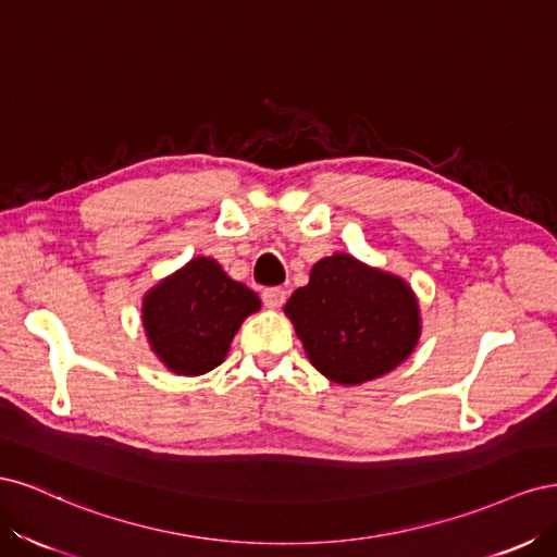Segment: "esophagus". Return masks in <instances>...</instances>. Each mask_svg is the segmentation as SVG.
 Returning a JSON list of instances; mask_svg holds the SVG:
<instances>
[{"instance_id":"34e87169","label":"esophagus","mask_w":557,"mask_h":557,"mask_svg":"<svg viewBox=\"0 0 557 557\" xmlns=\"http://www.w3.org/2000/svg\"><path fill=\"white\" fill-rule=\"evenodd\" d=\"M285 297H288V293H285L283 288H264L262 290V301H264V307H269V309L283 307Z\"/></svg>"}]
</instances>
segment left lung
I'll return each mask as SVG.
<instances>
[{
	"mask_svg": "<svg viewBox=\"0 0 557 557\" xmlns=\"http://www.w3.org/2000/svg\"><path fill=\"white\" fill-rule=\"evenodd\" d=\"M320 374L358 385L409 358L420 334L418 301L407 283L346 252L313 264L309 285L285 305Z\"/></svg>",
	"mask_w": 557,
	"mask_h": 557,
	"instance_id": "8db88e82",
	"label": "left lung"
}]
</instances>
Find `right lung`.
Here are the masks:
<instances>
[{
	"mask_svg": "<svg viewBox=\"0 0 557 557\" xmlns=\"http://www.w3.org/2000/svg\"><path fill=\"white\" fill-rule=\"evenodd\" d=\"M260 299L211 258H195L144 299V327L158 358L176 374H207L223 362L244 318Z\"/></svg>",
	"mask_w": 557,
	"mask_h": 557,
	"instance_id": "right-lung-1",
	"label": "right lung"
}]
</instances>
